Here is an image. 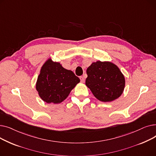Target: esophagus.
<instances>
[{
  "label": "esophagus",
  "instance_id": "esophagus-1",
  "mask_svg": "<svg viewBox=\"0 0 156 156\" xmlns=\"http://www.w3.org/2000/svg\"><path fill=\"white\" fill-rule=\"evenodd\" d=\"M80 81L81 83H84L85 82V78L83 76H80Z\"/></svg>",
  "mask_w": 156,
  "mask_h": 156
}]
</instances>
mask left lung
<instances>
[{"label": "left lung", "mask_w": 156, "mask_h": 156, "mask_svg": "<svg viewBox=\"0 0 156 156\" xmlns=\"http://www.w3.org/2000/svg\"><path fill=\"white\" fill-rule=\"evenodd\" d=\"M87 74L85 85L100 101H113L123 92L125 76L114 63L100 61L92 62L87 68Z\"/></svg>", "instance_id": "left-lung-1"}]
</instances>
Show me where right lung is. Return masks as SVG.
Wrapping results in <instances>:
<instances>
[{
  "label": "right lung",
  "mask_w": 156,
  "mask_h": 156,
  "mask_svg": "<svg viewBox=\"0 0 156 156\" xmlns=\"http://www.w3.org/2000/svg\"><path fill=\"white\" fill-rule=\"evenodd\" d=\"M80 80L71 70L48 59L38 76L36 89L40 97L47 103L59 104L64 101Z\"/></svg>",
  "instance_id": "1"
}]
</instances>
